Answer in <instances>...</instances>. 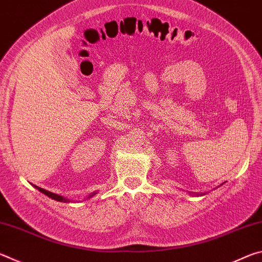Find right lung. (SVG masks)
Wrapping results in <instances>:
<instances>
[{"mask_svg":"<svg viewBox=\"0 0 262 262\" xmlns=\"http://www.w3.org/2000/svg\"><path fill=\"white\" fill-rule=\"evenodd\" d=\"M34 187L37 188L38 190H40L41 193H43V194H45V195H47L48 198L53 199V200H55V201H60V202H70V201H69V199L64 198V196H61V195H57V194H55V193H52V192H50V190H46V189H43V188L38 187V186H34ZM95 194H97V192L91 193L90 195H89L88 198H92V196H94Z\"/></svg>","mask_w":262,"mask_h":262,"instance_id":"obj_1","label":"right lung"}]
</instances>
